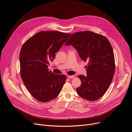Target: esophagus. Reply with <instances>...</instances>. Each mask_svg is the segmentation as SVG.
I'll use <instances>...</instances> for the list:
<instances>
[{
  "instance_id": "obj_1",
  "label": "esophagus",
  "mask_w": 132,
  "mask_h": 132,
  "mask_svg": "<svg viewBox=\"0 0 132 132\" xmlns=\"http://www.w3.org/2000/svg\"><path fill=\"white\" fill-rule=\"evenodd\" d=\"M74 77V75H68V77L69 78H73Z\"/></svg>"
}]
</instances>
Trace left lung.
I'll use <instances>...</instances> for the list:
<instances>
[{
    "mask_svg": "<svg viewBox=\"0 0 132 132\" xmlns=\"http://www.w3.org/2000/svg\"><path fill=\"white\" fill-rule=\"evenodd\" d=\"M65 45H72L80 58L88 63L87 75H78L82 82L76 88L78 95L88 101L100 98L109 87L115 72L114 56L110 42L101 34L83 31L73 34Z\"/></svg>",
    "mask_w": 132,
    "mask_h": 132,
    "instance_id": "obj_1",
    "label": "left lung"
}]
</instances>
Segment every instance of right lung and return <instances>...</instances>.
Listing matches in <instances>:
<instances>
[{"label":"right lung","mask_w":132,"mask_h":132,"mask_svg":"<svg viewBox=\"0 0 132 132\" xmlns=\"http://www.w3.org/2000/svg\"><path fill=\"white\" fill-rule=\"evenodd\" d=\"M71 34L40 31L22 45L20 53V75L25 87L37 100L47 102L59 94L67 76L49 71V62Z\"/></svg>","instance_id":"obj_1"}]
</instances>
